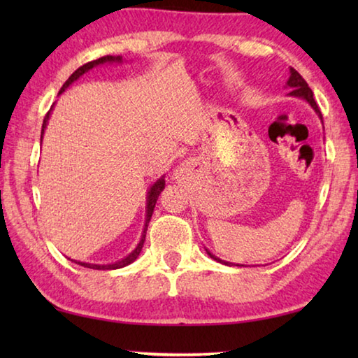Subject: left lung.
Returning a JSON list of instances; mask_svg holds the SVG:
<instances>
[{
  "label": "left lung",
  "instance_id": "1",
  "mask_svg": "<svg viewBox=\"0 0 358 358\" xmlns=\"http://www.w3.org/2000/svg\"><path fill=\"white\" fill-rule=\"evenodd\" d=\"M287 87H289L290 90H292V92L289 93L290 96H296V98L306 99V102H310V106L314 108V110H316V113L319 115L320 120H322V115H320V110H319V107H317V104H316V101H314V98H313L311 88L308 87V83L305 82V78H303V77L299 74V72H296V71L292 69V68H290V77H289V80H287ZM207 252H208L210 257H213L215 260H217V262L230 265L229 262H224V260H221V259H217L216 256H213V254H211L208 250H207Z\"/></svg>",
  "mask_w": 358,
  "mask_h": 358
}]
</instances>
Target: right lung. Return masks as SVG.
<instances>
[{
  "label": "right lung",
  "mask_w": 358,
  "mask_h": 358,
  "mask_svg": "<svg viewBox=\"0 0 358 358\" xmlns=\"http://www.w3.org/2000/svg\"><path fill=\"white\" fill-rule=\"evenodd\" d=\"M104 63H121V57H112V55H107V57L98 58V59H94V62H90V63H87V64L80 66V68H78V69L74 72V74H72V76L68 78V80L64 82V85L62 87V90H59V93H58V94H62V93L64 92V90L68 88L72 82H76L78 77L85 74V72H88L90 69H93L94 66H99V64H104ZM50 112H52V108H50V110L47 112L45 118H44V123H42L41 142H42V136H44V129L47 128V121H48V117H50ZM164 186H166V180H164V177H161L159 180L156 181V183H155L153 186L150 187V191H148V194H147V220H145V227H143L142 238H141V241H138V245L136 246V250H134V251H132L131 254H128V256H126L124 259L118 260V262H115V264H107V265L87 264V262H77V260H72V262H76V264L82 265V266H87V268H93V270H117V268H121V266H126V265H129V264L134 262V260L138 257V254H141L142 248H143V241H145V235H147L148 222H150V220H151V215H153V210H155V205H156L157 197H159L161 191L164 189Z\"/></svg>",
  "instance_id": "1"
}]
</instances>
